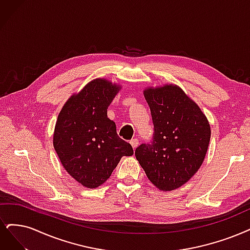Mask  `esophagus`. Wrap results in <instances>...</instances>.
<instances>
[{"label":"esophagus","instance_id":"34e87169","mask_svg":"<svg viewBox=\"0 0 250 250\" xmlns=\"http://www.w3.org/2000/svg\"><path fill=\"white\" fill-rule=\"evenodd\" d=\"M130 143H131V145L133 146V148H134V149H136V147H137L138 145H139V140H138L137 138H134V139H132V140H131V142H130Z\"/></svg>","mask_w":250,"mask_h":250}]
</instances>
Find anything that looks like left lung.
<instances>
[{"mask_svg":"<svg viewBox=\"0 0 250 250\" xmlns=\"http://www.w3.org/2000/svg\"><path fill=\"white\" fill-rule=\"evenodd\" d=\"M150 108L153 136L135 150L147 178L161 190L188 182L205 159L210 125L195 102L176 85L144 90Z\"/></svg>","mask_w":250,"mask_h":250,"instance_id":"1","label":"left lung"}]
</instances>
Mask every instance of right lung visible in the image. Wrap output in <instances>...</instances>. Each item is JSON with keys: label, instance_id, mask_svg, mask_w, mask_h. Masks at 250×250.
<instances>
[{"label": "right lung", "instance_id": "add662e5", "mask_svg": "<svg viewBox=\"0 0 250 250\" xmlns=\"http://www.w3.org/2000/svg\"><path fill=\"white\" fill-rule=\"evenodd\" d=\"M117 85L95 79L71 97L59 114L53 146L71 176L87 188H96L112 174L123 156L134 154L130 143L119 138L107 109Z\"/></svg>", "mask_w": 250, "mask_h": 250}]
</instances>
